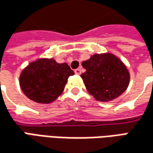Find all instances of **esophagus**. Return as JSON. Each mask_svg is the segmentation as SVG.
Returning a JSON list of instances; mask_svg holds the SVG:
<instances>
[{
	"instance_id": "esophagus-1",
	"label": "esophagus",
	"mask_w": 153,
	"mask_h": 153,
	"mask_svg": "<svg viewBox=\"0 0 153 153\" xmlns=\"http://www.w3.org/2000/svg\"><path fill=\"white\" fill-rule=\"evenodd\" d=\"M74 73H75V74H77V75H79V74H81V69H76L74 70Z\"/></svg>"
}]
</instances>
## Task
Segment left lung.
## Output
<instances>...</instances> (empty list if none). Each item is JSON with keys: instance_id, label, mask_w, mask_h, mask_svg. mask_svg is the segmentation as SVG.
<instances>
[{"instance_id": "obj_1", "label": "left lung", "mask_w": 153, "mask_h": 153, "mask_svg": "<svg viewBox=\"0 0 153 153\" xmlns=\"http://www.w3.org/2000/svg\"><path fill=\"white\" fill-rule=\"evenodd\" d=\"M82 66L86 69L81 74L86 89L98 101H112L128 87V69L120 59L112 53L93 54L83 61Z\"/></svg>"}]
</instances>
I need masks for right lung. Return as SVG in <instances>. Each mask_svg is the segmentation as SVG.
Segmentation results:
<instances>
[{"label":"right lung","mask_w":153,"mask_h":153,"mask_svg":"<svg viewBox=\"0 0 153 153\" xmlns=\"http://www.w3.org/2000/svg\"><path fill=\"white\" fill-rule=\"evenodd\" d=\"M74 74L67 63L59 64L54 59L39 58L25 67L19 81L28 99L48 104L61 95L68 78Z\"/></svg>","instance_id":"1"}]
</instances>
